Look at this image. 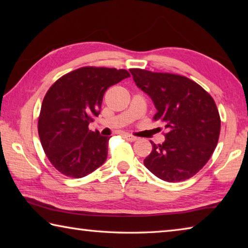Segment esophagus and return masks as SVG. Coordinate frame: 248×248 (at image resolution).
<instances>
[{
  "mask_svg": "<svg viewBox=\"0 0 248 248\" xmlns=\"http://www.w3.org/2000/svg\"><path fill=\"white\" fill-rule=\"evenodd\" d=\"M124 137L125 139H127L128 141H130V142H134V141L138 140L137 137H133V136H131V134H128V133L124 134Z\"/></svg>",
  "mask_w": 248,
  "mask_h": 248,
  "instance_id": "34e87169",
  "label": "esophagus"
}]
</instances>
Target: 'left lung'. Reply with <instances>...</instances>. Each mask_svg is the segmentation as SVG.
Returning a JSON list of instances; mask_svg holds the SVG:
<instances>
[{
    "label": "left lung",
    "mask_w": 248,
    "mask_h": 248,
    "mask_svg": "<svg viewBox=\"0 0 248 248\" xmlns=\"http://www.w3.org/2000/svg\"><path fill=\"white\" fill-rule=\"evenodd\" d=\"M130 73L152 99L156 108L153 119L167 130L162 144H152L145 167L170 183L192 177L207 164L219 140L221 120L215 100L182 75L141 69H131Z\"/></svg>",
    "instance_id": "8db88e82"
}]
</instances>
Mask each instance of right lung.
Wrapping results in <instances>:
<instances>
[{"label": "right lung", "mask_w": 248, "mask_h": 248, "mask_svg": "<svg viewBox=\"0 0 248 248\" xmlns=\"http://www.w3.org/2000/svg\"><path fill=\"white\" fill-rule=\"evenodd\" d=\"M130 77L128 71L85 66L63 75L41 105L38 133L46 155L65 176L81 178L107 158L109 137L92 131L108 87Z\"/></svg>", "instance_id": "right-lung-1"}]
</instances>
